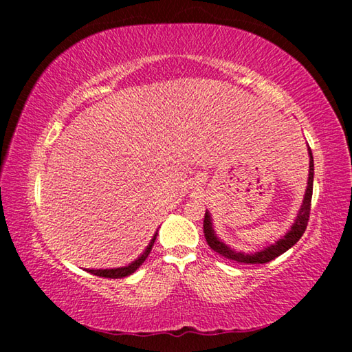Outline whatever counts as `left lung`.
I'll return each instance as SVG.
<instances>
[{"label": "left lung", "mask_w": 352, "mask_h": 352, "mask_svg": "<svg viewBox=\"0 0 352 352\" xmlns=\"http://www.w3.org/2000/svg\"><path fill=\"white\" fill-rule=\"evenodd\" d=\"M309 157H311V162H309V180H307L305 200H302V205L300 208V212H298L294 225H292L289 233H285L283 239H279L275 243H272V245L261 250V252H256L252 254L234 252L233 248L225 245V243L216 236V233H214L211 216L210 212L206 211L205 220H204V233H205L208 245L211 247V250H214L217 254L223 256L225 259L237 262V264H265V262H270L275 258H278L279 254L287 252L290 247H294L295 243L301 239V236L305 234V231L307 228L309 216H311V201H312V189H314V157H312L311 147H309Z\"/></svg>", "instance_id": "obj_1"}]
</instances>
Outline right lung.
<instances>
[{
	"mask_svg": "<svg viewBox=\"0 0 352 352\" xmlns=\"http://www.w3.org/2000/svg\"><path fill=\"white\" fill-rule=\"evenodd\" d=\"M157 239V234L152 237L151 243H148L147 248L144 250V253H142L138 259H135L133 262H130L129 265L126 267H118V269H99V270H93V269H88L87 272H90L91 275H96V276H102V278H113V279H118V278H126L129 275H132V273L138 269V267L142 264V262L146 261V258L151 253V250L153 247V242Z\"/></svg>",
	"mask_w": 352,
	"mask_h": 352,
	"instance_id": "add662e5",
	"label": "right lung"
}]
</instances>
